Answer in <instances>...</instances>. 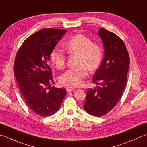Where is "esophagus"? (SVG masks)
<instances>
[{
	"instance_id": "esophagus-1",
	"label": "esophagus",
	"mask_w": 147,
	"mask_h": 147,
	"mask_svg": "<svg viewBox=\"0 0 147 147\" xmlns=\"http://www.w3.org/2000/svg\"><path fill=\"white\" fill-rule=\"evenodd\" d=\"M66 89H67V92H71L74 90V88H72V87H67Z\"/></svg>"
}]
</instances>
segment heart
I'll return each mask as SVG.
<instances>
[{"instance_id":"obj_1","label":"heart","mask_w":147,"mask_h":147,"mask_svg":"<svg viewBox=\"0 0 147 147\" xmlns=\"http://www.w3.org/2000/svg\"><path fill=\"white\" fill-rule=\"evenodd\" d=\"M70 55H77L76 67L70 68L59 77V82L63 86H79L88 75V70H96L102 60L103 51L97 43L82 34H76L70 38L65 44ZM51 61L58 69H62L66 63V56L58 47L53 48L50 53Z\"/></svg>"}]
</instances>
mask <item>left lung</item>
Listing matches in <instances>:
<instances>
[{
	"label": "left lung",
	"mask_w": 147,
	"mask_h": 147,
	"mask_svg": "<svg viewBox=\"0 0 147 147\" xmlns=\"http://www.w3.org/2000/svg\"><path fill=\"white\" fill-rule=\"evenodd\" d=\"M98 35L104 46V58L92 77L94 89H88L84 109L90 115L101 117L118 103L127 82L129 56L124 42L114 33L103 28Z\"/></svg>",
	"instance_id": "left-lung-1"
}]
</instances>
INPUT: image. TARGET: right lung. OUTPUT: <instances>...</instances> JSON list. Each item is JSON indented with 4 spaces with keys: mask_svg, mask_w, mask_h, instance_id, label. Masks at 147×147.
Returning a JSON list of instances; mask_svg holds the SVG:
<instances>
[{
    "mask_svg": "<svg viewBox=\"0 0 147 147\" xmlns=\"http://www.w3.org/2000/svg\"><path fill=\"white\" fill-rule=\"evenodd\" d=\"M66 32L45 28L35 32L23 42L15 58L14 73L21 93L26 105L43 117L58 111L67 92L49 86L54 82L49 65L50 53Z\"/></svg>",
    "mask_w": 147,
    "mask_h": 147,
    "instance_id": "add662e5",
    "label": "right lung"
}]
</instances>
